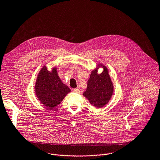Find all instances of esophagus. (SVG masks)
<instances>
[{
    "label": "esophagus",
    "instance_id": "34e87169",
    "mask_svg": "<svg viewBox=\"0 0 160 160\" xmlns=\"http://www.w3.org/2000/svg\"><path fill=\"white\" fill-rule=\"evenodd\" d=\"M73 93H80V90L79 89H78V88H74V89H73Z\"/></svg>",
    "mask_w": 160,
    "mask_h": 160
}]
</instances>
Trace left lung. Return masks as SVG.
Returning <instances> with one entry per match:
<instances>
[{
  "label": "left lung",
  "instance_id": "8db88e82",
  "mask_svg": "<svg viewBox=\"0 0 160 160\" xmlns=\"http://www.w3.org/2000/svg\"><path fill=\"white\" fill-rule=\"evenodd\" d=\"M100 68H103L101 74L98 73ZM114 92V87L108 69L102 63H98L90 74L87 82V87L83 95L89 100L90 104L100 108L105 106L111 100Z\"/></svg>",
  "mask_w": 160,
  "mask_h": 160
}]
</instances>
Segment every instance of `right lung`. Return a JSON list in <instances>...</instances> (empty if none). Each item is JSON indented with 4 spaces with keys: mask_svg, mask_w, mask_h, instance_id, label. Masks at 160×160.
I'll return each instance as SVG.
<instances>
[{
    "mask_svg": "<svg viewBox=\"0 0 160 160\" xmlns=\"http://www.w3.org/2000/svg\"><path fill=\"white\" fill-rule=\"evenodd\" d=\"M34 88L38 100L48 109L56 107L71 92L60 78L57 67L49 71L45 65L38 73Z\"/></svg>",
    "mask_w": 160,
    "mask_h": 160,
    "instance_id": "right-lung-1",
    "label": "right lung"
}]
</instances>
